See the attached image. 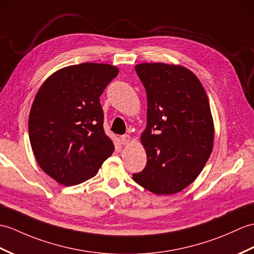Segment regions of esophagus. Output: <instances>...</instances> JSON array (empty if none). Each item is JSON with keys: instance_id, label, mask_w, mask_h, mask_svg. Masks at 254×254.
Listing matches in <instances>:
<instances>
[{"instance_id": "34e87169", "label": "esophagus", "mask_w": 254, "mask_h": 254, "mask_svg": "<svg viewBox=\"0 0 254 254\" xmlns=\"http://www.w3.org/2000/svg\"><path fill=\"white\" fill-rule=\"evenodd\" d=\"M129 143H131V136L129 135H122L121 136V144L123 146H127Z\"/></svg>"}]
</instances>
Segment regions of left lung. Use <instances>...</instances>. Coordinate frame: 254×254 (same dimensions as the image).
<instances>
[{
    "mask_svg": "<svg viewBox=\"0 0 254 254\" xmlns=\"http://www.w3.org/2000/svg\"><path fill=\"white\" fill-rule=\"evenodd\" d=\"M147 94V127L140 143L145 169L133 180L156 194H172L197 179L213 149L214 125L201 82L180 64L135 66Z\"/></svg>",
    "mask_w": 254,
    "mask_h": 254,
    "instance_id": "obj_1",
    "label": "left lung"
}]
</instances>
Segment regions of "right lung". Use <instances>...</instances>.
<instances>
[{
  "instance_id": "add662e5",
  "label": "right lung",
  "mask_w": 254,
  "mask_h": 254,
  "mask_svg": "<svg viewBox=\"0 0 254 254\" xmlns=\"http://www.w3.org/2000/svg\"><path fill=\"white\" fill-rule=\"evenodd\" d=\"M118 73L108 64H72L51 74L39 88L29 115V138L40 168L60 184L92 179L113 155L99 97Z\"/></svg>"
}]
</instances>
